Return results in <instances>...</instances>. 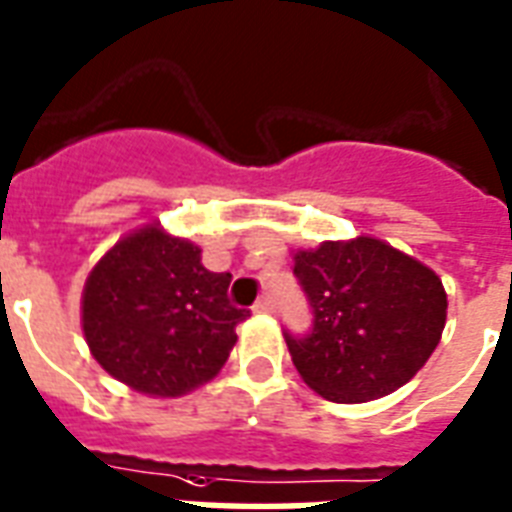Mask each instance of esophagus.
Instances as JSON below:
<instances>
[{
  "label": "esophagus",
  "instance_id": "esophagus-1",
  "mask_svg": "<svg viewBox=\"0 0 512 512\" xmlns=\"http://www.w3.org/2000/svg\"><path fill=\"white\" fill-rule=\"evenodd\" d=\"M255 314H273V298H268V295H265V298L257 300Z\"/></svg>",
  "mask_w": 512,
  "mask_h": 512
}]
</instances>
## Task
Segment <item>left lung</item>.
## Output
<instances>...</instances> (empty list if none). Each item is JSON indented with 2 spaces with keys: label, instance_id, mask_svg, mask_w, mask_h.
I'll use <instances>...</instances> for the list:
<instances>
[{
  "label": "left lung",
  "instance_id": "8db88e82",
  "mask_svg": "<svg viewBox=\"0 0 512 512\" xmlns=\"http://www.w3.org/2000/svg\"><path fill=\"white\" fill-rule=\"evenodd\" d=\"M311 333H284L300 378L333 403H368L408 384L446 327L440 276L386 241L357 236L295 252Z\"/></svg>",
  "mask_w": 512,
  "mask_h": 512
}]
</instances>
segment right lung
<instances>
[{
	"label": "right lung",
	"mask_w": 512,
	"mask_h": 512,
	"mask_svg": "<svg viewBox=\"0 0 512 512\" xmlns=\"http://www.w3.org/2000/svg\"><path fill=\"white\" fill-rule=\"evenodd\" d=\"M230 273L161 225L128 233L93 265L83 333L109 376L150 397H182L220 373L249 311L228 298Z\"/></svg>",
	"instance_id": "add662e5"
}]
</instances>
